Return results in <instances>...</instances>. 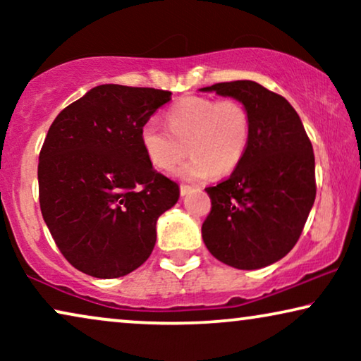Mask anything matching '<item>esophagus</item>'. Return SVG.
Listing matches in <instances>:
<instances>
[{"label": "esophagus", "mask_w": 361, "mask_h": 361, "mask_svg": "<svg viewBox=\"0 0 361 361\" xmlns=\"http://www.w3.org/2000/svg\"><path fill=\"white\" fill-rule=\"evenodd\" d=\"M190 190H192V187H190V185H180V195H182V197L189 194Z\"/></svg>", "instance_id": "obj_1"}]
</instances>
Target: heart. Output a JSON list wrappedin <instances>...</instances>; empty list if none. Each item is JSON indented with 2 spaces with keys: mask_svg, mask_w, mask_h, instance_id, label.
Returning a JSON list of instances; mask_svg holds the SVG:
<instances>
[{
  "mask_svg": "<svg viewBox=\"0 0 361 361\" xmlns=\"http://www.w3.org/2000/svg\"><path fill=\"white\" fill-rule=\"evenodd\" d=\"M167 123L169 130L147 120L140 133L141 146L159 171H171L189 151L190 159L176 171L184 180L228 176L248 149L251 116L238 100L184 97L169 108Z\"/></svg>",
  "mask_w": 361,
  "mask_h": 361,
  "instance_id": "b5f03b06",
  "label": "heart"
}]
</instances>
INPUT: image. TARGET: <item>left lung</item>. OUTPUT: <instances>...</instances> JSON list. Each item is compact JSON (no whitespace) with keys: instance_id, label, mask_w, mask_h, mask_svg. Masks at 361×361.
Returning <instances> with one entry per match:
<instances>
[{"instance_id":"left-lung-1","label":"left lung","mask_w":361,"mask_h":361,"mask_svg":"<svg viewBox=\"0 0 361 361\" xmlns=\"http://www.w3.org/2000/svg\"><path fill=\"white\" fill-rule=\"evenodd\" d=\"M231 97L251 116L241 164L228 179L207 187L212 210L202 225L207 250L236 269H259L284 258L315 200V159L290 103L253 80L200 88Z\"/></svg>"}]
</instances>
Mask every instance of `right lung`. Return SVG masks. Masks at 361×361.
<instances>
[{
	"label": "right lung",
	"instance_id": "1",
	"mask_svg": "<svg viewBox=\"0 0 361 361\" xmlns=\"http://www.w3.org/2000/svg\"><path fill=\"white\" fill-rule=\"evenodd\" d=\"M157 88L98 85L49 128L37 179L41 212L73 268L93 278L130 274L156 245V221L179 185L154 171L141 128L171 100Z\"/></svg>",
	"mask_w": 361,
	"mask_h": 361
}]
</instances>
